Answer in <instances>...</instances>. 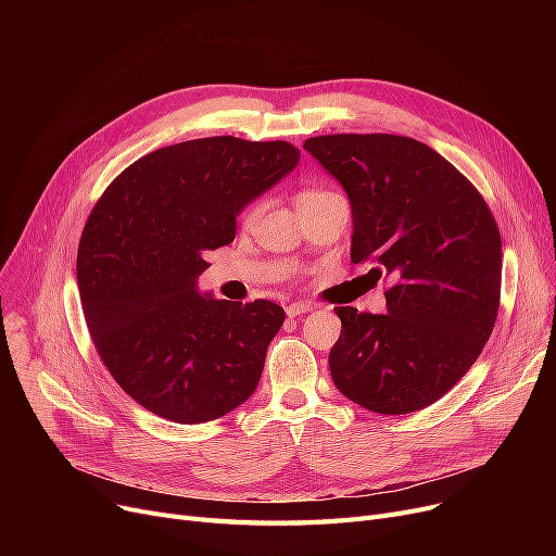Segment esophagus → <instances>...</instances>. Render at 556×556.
I'll use <instances>...</instances> for the list:
<instances>
[{"mask_svg": "<svg viewBox=\"0 0 556 556\" xmlns=\"http://www.w3.org/2000/svg\"><path fill=\"white\" fill-rule=\"evenodd\" d=\"M308 311H313V306L306 304V302H293V304L286 306L288 317H298V315H304V313H308Z\"/></svg>", "mask_w": 556, "mask_h": 556, "instance_id": "obj_1", "label": "esophagus"}]
</instances>
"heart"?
Instances as JSON below:
<instances>
[{
  "mask_svg": "<svg viewBox=\"0 0 556 556\" xmlns=\"http://www.w3.org/2000/svg\"><path fill=\"white\" fill-rule=\"evenodd\" d=\"M329 195H336V193H333V191H329V189H323V187H311V189H304V191L300 193L298 204H300V207H304V204L317 202V200L329 198ZM256 214H258V202L250 204V207H248V210H245V214H243V218H245V220H252Z\"/></svg>",
  "mask_w": 556,
  "mask_h": 556,
  "instance_id": "heart-1",
  "label": "heart"
}]
</instances>
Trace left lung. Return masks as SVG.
<instances>
[{
  "label": "left lung",
  "mask_w": 556,
  "mask_h": 556,
  "mask_svg": "<svg viewBox=\"0 0 556 556\" xmlns=\"http://www.w3.org/2000/svg\"><path fill=\"white\" fill-rule=\"evenodd\" d=\"M352 202V261L388 277V313L338 306L336 388L378 415L442 399L471 369L501 306V231L480 191L430 146L401 135L304 141Z\"/></svg>",
  "instance_id": "1"
}]
</instances>
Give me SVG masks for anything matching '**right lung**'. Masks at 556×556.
I'll list each match as a JSON object with an SVG mask.
<instances>
[{
	"instance_id": "add662e5",
	"label": "right lung",
	"mask_w": 556,
	"mask_h": 556,
	"mask_svg": "<svg viewBox=\"0 0 556 556\" xmlns=\"http://www.w3.org/2000/svg\"><path fill=\"white\" fill-rule=\"evenodd\" d=\"M300 162L288 141L204 137L130 164L85 223L76 277L87 329L119 388L175 424L252 396L283 308L204 298V254L233 241L248 202Z\"/></svg>"
}]
</instances>
